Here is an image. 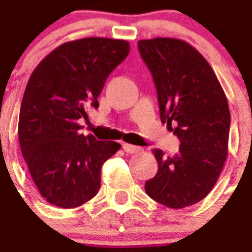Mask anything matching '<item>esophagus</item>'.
Here are the masks:
<instances>
[{
  "label": "esophagus",
  "instance_id": "34e87169",
  "mask_svg": "<svg viewBox=\"0 0 252 252\" xmlns=\"http://www.w3.org/2000/svg\"><path fill=\"white\" fill-rule=\"evenodd\" d=\"M122 147H124L125 153H127V154H138L142 151V147H138V146H134V144L124 143L122 144Z\"/></svg>",
  "mask_w": 252,
  "mask_h": 252
}]
</instances>
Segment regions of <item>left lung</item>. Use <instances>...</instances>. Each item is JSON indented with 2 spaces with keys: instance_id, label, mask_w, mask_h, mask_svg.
Returning a JSON list of instances; mask_svg holds the SVG:
<instances>
[{
  "instance_id": "1",
  "label": "left lung",
  "mask_w": 252,
  "mask_h": 252,
  "mask_svg": "<svg viewBox=\"0 0 252 252\" xmlns=\"http://www.w3.org/2000/svg\"><path fill=\"white\" fill-rule=\"evenodd\" d=\"M138 47L157 85L161 122L176 124L180 139L172 157L153 150L159 167L144 189L172 209L194 205L213 189L227 158V98L210 64L185 40L143 39Z\"/></svg>"
}]
</instances>
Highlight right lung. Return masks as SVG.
<instances>
[{
	"label": "right lung",
	"instance_id": "add662e5",
	"mask_svg": "<svg viewBox=\"0 0 252 252\" xmlns=\"http://www.w3.org/2000/svg\"><path fill=\"white\" fill-rule=\"evenodd\" d=\"M128 52L130 43L121 39H77L56 47L31 73L19 113V144L34 184L52 205L71 209L93 198L101 167L121 148L80 134V120L98 108L105 80Z\"/></svg>",
	"mask_w": 252,
	"mask_h": 252
}]
</instances>
